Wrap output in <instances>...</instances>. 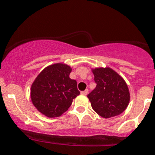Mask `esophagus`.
<instances>
[{"instance_id": "esophagus-1", "label": "esophagus", "mask_w": 155, "mask_h": 155, "mask_svg": "<svg viewBox=\"0 0 155 155\" xmlns=\"http://www.w3.org/2000/svg\"><path fill=\"white\" fill-rule=\"evenodd\" d=\"M81 94L82 95H86L88 94V90L87 89H86L85 91H81Z\"/></svg>"}]
</instances>
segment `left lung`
<instances>
[{"label":"left lung","instance_id":"1","mask_svg":"<svg viewBox=\"0 0 155 155\" xmlns=\"http://www.w3.org/2000/svg\"><path fill=\"white\" fill-rule=\"evenodd\" d=\"M96 87L87 95L93 110L103 118L117 116L127 109L130 102L127 84L110 68L91 69Z\"/></svg>","mask_w":155,"mask_h":155}]
</instances>
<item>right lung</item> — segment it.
<instances>
[{
  "mask_svg": "<svg viewBox=\"0 0 155 155\" xmlns=\"http://www.w3.org/2000/svg\"><path fill=\"white\" fill-rule=\"evenodd\" d=\"M71 68L63 63L46 67L31 86L34 107L48 118L59 117L68 110L73 99L80 95L77 83L69 77Z\"/></svg>",
  "mask_w": 155,
  "mask_h": 155,
  "instance_id": "add662e5",
  "label": "right lung"
}]
</instances>
